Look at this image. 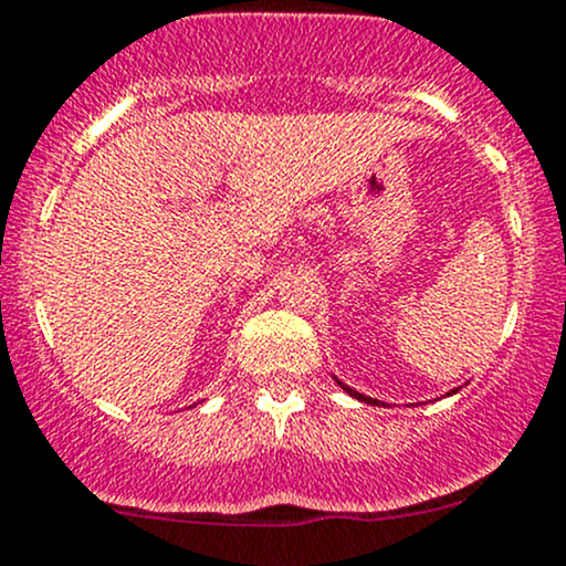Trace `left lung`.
Here are the masks:
<instances>
[{
  "label": "left lung",
  "mask_w": 566,
  "mask_h": 566,
  "mask_svg": "<svg viewBox=\"0 0 566 566\" xmlns=\"http://www.w3.org/2000/svg\"><path fill=\"white\" fill-rule=\"evenodd\" d=\"M338 385H342V382H338ZM342 388H344V390H347V392H349V396H353V398H358V401H366V403H379V401H377V398H368V396H363V392H358V390H353V388H347V385H342Z\"/></svg>",
  "instance_id": "8db88e82"
}]
</instances>
